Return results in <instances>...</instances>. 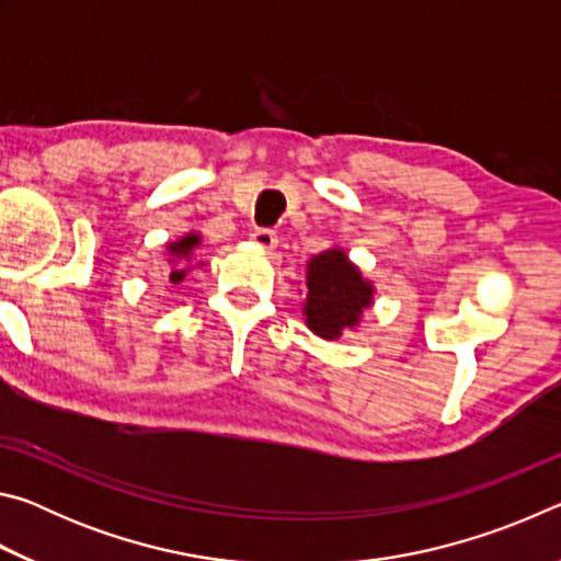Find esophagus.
<instances>
[{"label":"esophagus","instance_id":"1","mask_svg":"<svg viewBox=\"0 0 561 561\" xmlns=\"http://www.w3.org/2000/svg\"><path fill=\"white\" fill-rule=\"evenodd\" d=\"M252 242L264 247V250H274L277 247V232L270 230V227H254Z\"/></svg>","mask_w":561,"mask_h":561}]
</instances>
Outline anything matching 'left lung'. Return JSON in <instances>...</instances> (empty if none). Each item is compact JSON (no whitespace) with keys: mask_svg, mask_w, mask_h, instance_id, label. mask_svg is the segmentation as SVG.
Segmentation results:
<instances>
[{"mask_svg":"<svg viewBox=\"0 0 561 561\" xmlns=\"http://www.w3.org/2000/svg\"><path fill=\"white\" fill-rule=\"evenodd\" d=\"M307 324L321 339H336L358 321L360 309L371 304V287L344 252L329 250L309 262Z\"/></svg>","mask_w":561,"mask_h":561,"instance_id":"8db88e82","label":"left lung"}]
</instances>
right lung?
<instances>
[{
    "label": "right lung",
    "instance_id": "right-lung-1",
    "mask_svg": "<svg viewBox=\"0 0 561 561\" xmlns=\"http://www.w3.org/2000/svg\"><path fill=\"white\" fill-rule=\"evenodd\" d=\"M197 242H201V240H197V237H195V234H187V237H183V240H180L178 244H173V247H170V252H175V254H180V257H187V254H190V250H193V247H195ZM183 277H185V270L170 272V282H173V284H178L180 279H183Z\"/></svg>",
    "mask_w": 561,
    "mask_h": 561
}]
</instances>
